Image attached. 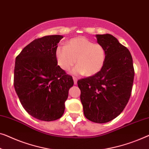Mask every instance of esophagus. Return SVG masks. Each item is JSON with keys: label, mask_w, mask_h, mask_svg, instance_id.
<instances>
[{"label": "esophagus", "mask_w": 149, "mask_h": 149, "mask_svg": "<svg viewBox=\"0 0 149 149\" xmlns=\"http://www.w3.org/2000/svg\"><path fill=\"white\" fill-rule=\"evenodd\" d=\"M73 81H74V85H77V81H78V80H77V79L76 78V77H73Z\"/></svg>", "instance_id": "1"}]
</instances>
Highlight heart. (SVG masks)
I'll use <instances>...</instances> for the list:
<instances>
[{"label": "heart", "mask_w": 149, "mask_h": 149, "mask_svg": "<svg viewBox=\"0 0 149 149\" xmlns=\"http://www.w3.org/2000/svg\"><path fill=\"white\" fill-rule=\"evenodd\" d=\"M105 50L100 44H95L85 37H78L70 40L66 46L58 47L56 57L62 70H72L74 75L92 76L100 72L105 61Z\"/></svg>", "instance_id": "obj_1"}]
</instances>
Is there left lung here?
Here are the masks:
<instances>
[{
	"mask_svg": "<svg viewBox=\"0 0 149 149\" xmlns=\"http://www.w3.org/2000/svg\"><path fill=\"white\" fill-rule=\"evenodd\" d=\"M105 50V61L100 72L77 82L84 115L103 124L122 113L132 89L134 70L130 51L111 34L95 36Z\"/></svg>",
	"mask_w": 149,
	"mask_h": 149,
	"instance_id": "obj_1",
	"label": "left lung"
}]
</instances>
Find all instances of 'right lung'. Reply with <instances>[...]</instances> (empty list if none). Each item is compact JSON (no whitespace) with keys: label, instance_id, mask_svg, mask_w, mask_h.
Listing matches in <instances>:
<instances>
[{"label":"right lung","instance_id":"right-lung-1","mask_svg":"<svg viewBox=\"0 0 149 149\" xmlns=\"http://www.w3.org/2000/svg\"><path fill=\"white\" fill-rule=\"evenodd\" d=\"M61 35L36 39L25 46L15 59L14 87L26 111L42 121L58 120L63 115L68 91L74 85L56 57Z\"/></svg>","mask_w":149,"mask_h":149}]
</instances>
